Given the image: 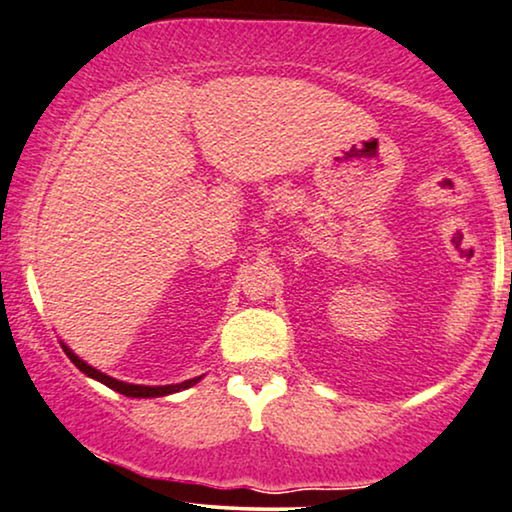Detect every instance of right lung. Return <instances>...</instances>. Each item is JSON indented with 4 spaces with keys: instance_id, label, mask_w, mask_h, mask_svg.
Masks as SVG:
<instances>
[{
    "instance_id": "right-lung-1",
    "label": "right lung",
    "mask_w": 512,
    "mask_h": 512,
    "mask_svg": "<svg viewBox=\"0 0 512 512\" xmlns=\"http://www.w3.org/2000/svg\"><path fill=\"white\" fill-rule=\"evenodd\" d=\"M63 350H65V355L70 357L72 364H75V367H77L79 371H84L86 376L96 378V381H101L103 386H108V388H112V390H117V393H122V395H126V397H164V395L178 393V390H185V388L195 386V383L199 381V378H202V376L190 378V381L176 383V386H134V383L117 381V378L105 376L103 371H98V369H94V367H89V364H86L84 360H79V357H77L75 353H72V350L68 348V345H63Z\"/></svg>"
}]
</instances>
